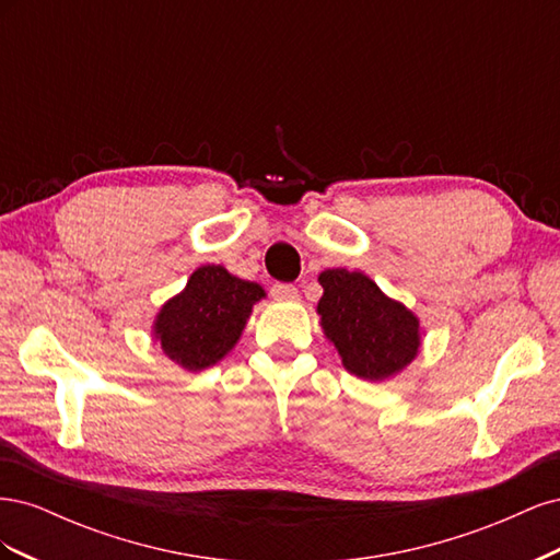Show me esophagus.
Masks as SVG:
<instances>
[{"mask_svg":"<svg viewBox=\"0 0 560 560\" xmlns=\"http://www.w3.org/2000/svg\"><path fill=\"white\" fill-rule=\"evenodd\" d=\"M270 294H273L280 301H290V299L299 296V290L290 282H276L273 287H270Z\"/></svg>","mask_w":560,"mask_h":560,"instance_id":"obj_1","label":"esophagus"}]
</instances>
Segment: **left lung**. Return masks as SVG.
I'll return each instance as SVG.
<instances>
[{
  "mask_svg": "<svg viewBox=\"0 0 560 560\" xmlns=\"http://www.w3.org/2000/svg\"><path fill=\"white\" fill-rule=\"evenodd\" d=\"M325 294L317 303L329 341L350 374L383 381L399 374L420 348L418 317L358 270L329 268L319 273Z\"/></svg>",
  "mask_w": 560,
  "mask_h": 560,
  "instance_id": "1",
  "label": "left lung"
}]
</instances>
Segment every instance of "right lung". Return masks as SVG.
<instances>
[{
    "instance_id": "add662e5",
    "label": "right lung",
    "mask_w": 560,
    "mask_h": 560,
    "mask_svg": "<svg viewBox=\"0 0 560 560\" xmlns=\"http://www.w3.org/2000/svg\"><path fill=\"white\" fill-rule=\"evenodd\" d=\"M261 296L266 294L257 282L235 278L224 266H200L184 292L161 308L154 334L173 362L186 371H202L238 343Z\"/></svg>"
}]
</instances>
